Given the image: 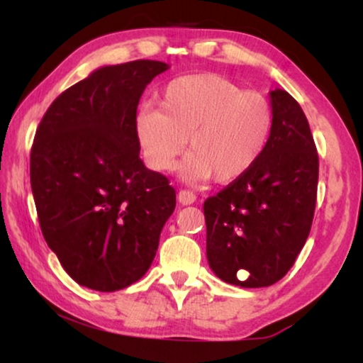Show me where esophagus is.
Masks as SVG:
<instances>
[{
    "label": "esophagus",
    "instance_id": "1",
    "mask_svg": "<svg viewBox=\"0 0 363 363\" xmlns=\"http://www.w3.org/2000/svg\"><path fill=\"white\" fill-rule=\"evenodd\" d=\"M177 200L183 206L193 205V203H195V200H196V195L190 190H180V191H178V195H177Z\"/></svg>",
    "mask_w": 363,
    "mask_h": 363
}]
</instances>
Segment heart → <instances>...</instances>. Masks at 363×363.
Instances as JSON below:
<instances>
[{"label":"heart","instance_id":"heart-1","mask_svg":"<svg viewBox=\"0 0 363 363\" xmlns=\"http://www.w3.org/2000/svg\"><path fill=\"white\" fill-rule=\"evenodd\" d=\"M272 107L259 92L241 91L218 74H191L163 87L157 108L135 117V138L147 165L168 172L185 148L182 165L188 182L213 177L216 183L240 180L264 152L271 137Z\"/></svg>","mask_w":363,"mask_h":363}]
</instances>
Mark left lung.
Segmentation results:
<instances>
[{
    "instance_id": "8db88e82",
    "label": "left lung",
    "mask_w": 363,
    "mask_h": 363,
    "mask_svg": "<svg viewBox=\"0 0 363 363\" xmlns=\"http://www.w3.org/2000/svg\"><path fill=\"white\" fill-rule=\"evenodd\" d=\"M274 122L250 172L203 205L206 257L221 281L266 287L282 279L309 236L319 157L296 99L269 92Z\"/></svg>"
}]
</instances>
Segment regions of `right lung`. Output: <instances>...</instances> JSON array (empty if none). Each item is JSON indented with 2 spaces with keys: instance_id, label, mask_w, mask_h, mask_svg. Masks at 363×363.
Returning <instances> with one entry per match:
<instances>
[{
  "instance_id": "add662e5",
  "label": "right lung",
  "mask_w": 363,
  "mask_h": 363,
  "mask_svg": "<svg viewBox=\"0 0 363 363\" xmlns=\"http://www.w3.org/2000/svg\"><path fill=\"white\" fill-rule=\"evenodd\" d=\"M170 67H99L51 104L31 148V188L48 246L77 284L113 292L150 267L175 190L138 157L137 106Z\"/></svg>"
}]
</instances>
